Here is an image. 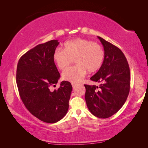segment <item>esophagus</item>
<instances>
[{
    "mask_svg": "<svg viewBox=\"0 0 148 148\" xmlns=\"http://www.w3.org/2000/svg\"><path fill=\"white\" fill-rule=\"evenodd\" d=\"M77 85V84H76V83H72V86H73V87H74V86H76Z\"/></svg>",
    "mask_w": 148,
    "mask_h": 148,
    "instance_id": "obj_1",
    "label": "esophagus"
}]
</instances>
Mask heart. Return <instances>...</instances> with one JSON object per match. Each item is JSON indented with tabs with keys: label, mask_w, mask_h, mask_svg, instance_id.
<instances>
[{
	"label": "heart",
	"mask_w": 148,
	"mask_h": 148,
	"mask_svg": "<svg viewBox=\"0 0 148 148\" xmlns=\"http://www.w3.org/2000/svg\"><path fill=\"white\" fill-rule=\"evenodd\" d=\"M105 53L102 47L89 40L76 39L64 44V49L57 48L53 53V60L60 70L64 71L74 62L76 65L65 71L62 77L73 83H79L87 71L93 73L102 67Z\"/></svg>",
	"instance_id": "obj_1"
}]
</instances>
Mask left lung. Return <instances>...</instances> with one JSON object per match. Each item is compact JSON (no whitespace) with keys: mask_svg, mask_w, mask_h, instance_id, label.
<instances>
[{"mask_svg":"<svg viewBox=\"0 0 148 148\" xmlns=\"http://www.w3.org/2000/svg\"><path fill=\"white\" fill-rule=\"evenodd\" d=\"M104 49L102 67L90 78L100 86L84 84L85 100L92 114L108 118L126 102L130 88V71L127 58L118 47L98 37Z\"/></svg>","mask_w":148,"mask_h":148,"instance_id":"1","label":"left lung"}]
</instances>
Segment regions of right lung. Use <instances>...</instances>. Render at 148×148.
<instances>
[{"label":"right lung","mask_w":148,"mask_h":148,"mask_svg":"<svg viewBox=\"0 0 148 148\" xmlns=\"http://www.w3.org/2000/svg\"><path fill=\"white\" fill-rule=\"evenodd\" d=\"M58 40L34 47L21 56L18 63L16 84L25 106L40 120L54 123L67 114L72 87L63 81L58 90L52 91L60 75L53 60Z\"/></svg>","instance_id":"add662e5"}]
</instances>
